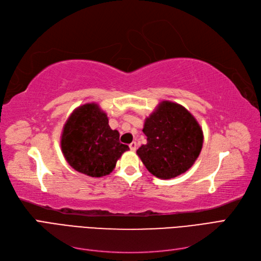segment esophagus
Here are the masks:
<instances>
[{
  "mask_svg": "<svg viewBox=\"0 0 261 261\" xmlns=\"http://www.w3.org/2000/svg\"><path fill=\"white\" fill-rule=\"evenodd\" d=\"M129 148H130L132 151H136V149H137V143H136V141H133V143L129 145Z\"/></svg>",
  "mask_w": 261,
  "mask_h": 261,
  "instance_id": "34e87169",
  "label": "esophagus"
}]
</instances>
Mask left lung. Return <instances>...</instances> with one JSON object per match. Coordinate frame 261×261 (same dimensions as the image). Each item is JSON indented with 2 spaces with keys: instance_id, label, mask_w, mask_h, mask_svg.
I'll return each instance as SVG.
<instances>
[{
  "instance_id": "1",
  "label": "left lung",
  "mask_w": 261,
  "mask_h": 261,
  "mask_svg": "<svg viewBox=\"0 0 261 261\" xmlns=\"http://www.w3.org/2000/svg\"><path fill=\"white\" fill-rule=\"evenodd\" d=\"M147 144L138 156L152 175L170 179L183 174L198 158L203 143L202 129L196 118L178 103L162 101L146 118Z\"/></svg>"
}]
</instances>
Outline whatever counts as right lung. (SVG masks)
Wrapping results in <instances>:
<instances>
[{"label":"right lung","instance_id":"1","mask_svg":"<svg viewBox=\"0 0 261 261\" xmlns=\"http://www.w3.org/2000/svg\"><path fill=\"white\" fill-rule=\"evenodd\" d=\"M61 148L70 167L91 177L110 174L129 150L120 143V133L111 129L107 113L96 103L78 107L69 115L63 127Z\"/></svg>","mask_w":261,"mask_h":261}]
</instances>
